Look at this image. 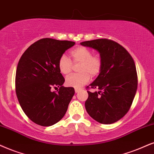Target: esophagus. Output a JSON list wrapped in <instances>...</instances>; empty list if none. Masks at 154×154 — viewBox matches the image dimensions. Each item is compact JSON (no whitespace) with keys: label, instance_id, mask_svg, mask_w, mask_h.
I'll return each mask as SVG.
<instances>
[{"label":"esophagus","instance_id":"34e87169","mask_svg":"<svg viewBox=\"0 0 154 154\" xmlns=\"http://www.w3.org/2000/svg\"><path fill=\"white\" fill-rule=\"evenodd\" d=\"M82 90L81 89H79V88H75V92L76 93H78V92H79V91H80Z\"/></svg>","mask_w":154,"mask_h":154}]
</instances>
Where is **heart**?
Masks as SVG:
<instances>
[{
    "label": "heart",
    "mask_w": 154,
    "mask_h": 154,
    "mask_svg": "<svg viewBox=\"0 0 154 154\" xmlns=\"http://www.w3.org/2000/svg\"><path fill=\"white\" fill-rule=\"evenodd\" d=\"M70 55L74 64H80L78 71L80 73L67 77L65 79L67 86L79 88L87 84L91 77L100 75L102 69V60L99 55H94L92 51L84 46H79L71 50ZM73 65L71 60L63 54L58 60L59 70L64 75H67L72 70Z\"/></svg>",
    "instance_id": "1"
}]
</instances>
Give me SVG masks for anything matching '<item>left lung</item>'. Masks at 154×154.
Returning a JSON list of instances; mask_svg holds the SVG:
<instances>
[{
	"label": "left lung",
	"mask_w": 154,
	"mask_h": 154,
	"mask_svg": "<svg viewBox=\"0 0 154 154\" xmlns=\"http://www.w3.org/2000/svg\"><path fill=\"white\" fill-rule=\"evenodd\" d=\"M80 44L98 51L103 63L100 75L89 85L100 91H87V112L101 124L114 123L128 112L137 92V73L133 58L124 47L108 39Z\"/></svg>",
	"instance_id": "1"
}]
</instances>
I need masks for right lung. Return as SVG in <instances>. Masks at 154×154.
Returning a JSON list of instances; mask_svg holds the SVG:
<instances>
[{
  "mask_svg": "<svg viewBox=\"0 0 154 154\" xmlns=\"http://www.w3.org/2000/svg\"><path fill=\"white\" fill-rule=\"evenodd\" d=\"M75 42L43 38L32 44L21 56L16 69L15 91L23 112L38 125L50 126L65 116L75 94L73 87H65L58 60ZM60 87L58 92L52 86Z\"/></svg>",
  "mask_w": 154,
  "mask_h": 154,
  "instance_id": "1",
  "label": "right lung"
}]
</instances>
